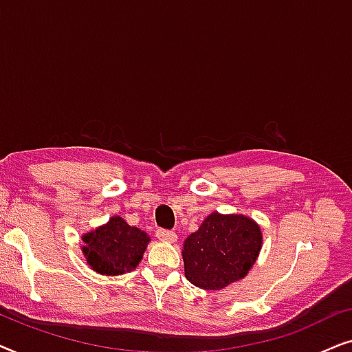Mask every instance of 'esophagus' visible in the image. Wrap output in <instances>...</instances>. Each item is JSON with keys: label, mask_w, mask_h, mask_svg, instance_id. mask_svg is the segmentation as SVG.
Here are the masks:
<instances>
[{"label": "esophagus", "mask_w": 352, "mask_h": 352, "mask_svg": "<svg viewBox=\"0 0 352 352\" xmlns=\"http://www.w3.org/2000/svg\"><path fill=\"white\" fill-rule=\"evenodd\" d=\"M157 239L162 240V242H168V243H175L177 240V235L173 232V230H166V229H158L157 230Z\"/></svg>", "instance_id": "1"}]
</instances>
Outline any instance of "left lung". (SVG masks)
Returning <instances> with one entry per match:
<instances>
[{
  "mask_svg": "<svg viewBox=\"0 0 352 352\" xmlns=\"http://www.w3.org/2000/svg\"><path fill=\"white\" fill-rule=\"evenodd\" d=\"M261 247L263 232L256 221L213 211L182 245L186 278L204 290H221L247 276Z\"/></svg>",
  "mask_w": 352,
  "mask_h": 352,
  "instance_id": "8db88e82",
  "label": "left lung"
}]
</instances>
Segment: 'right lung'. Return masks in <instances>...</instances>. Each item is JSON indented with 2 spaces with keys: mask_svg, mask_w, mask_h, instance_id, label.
<instances>
[{
  "mask_svg": "<svg viewBox=\"0 0 352 352\" xmlns=\"http://www.w3.org/2000/svg\"><path fill=\"white\" fill-rule=\"evenodd\" d=\"M86 263L100 276H122L141 263L151 237L133 228L122 216H112L107 223L81 237Z\"/></svg>",
  "mask_w": 352,
  "mask_h": 352,
  "instance_id": "obj_1",
  "label": "right lung"
}]
</instances>
